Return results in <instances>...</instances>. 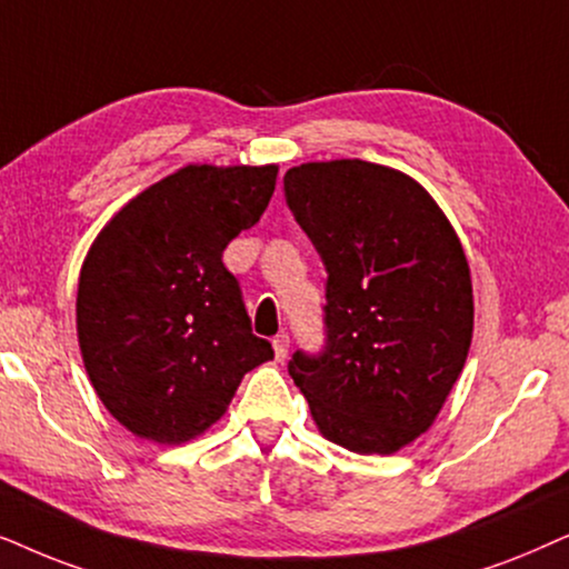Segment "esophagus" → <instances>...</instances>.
I'll use <instances>...</instances> for the list:
<instances>
[{
    "label": "esophagus",
    "instance_id": "1",
    "mask_svg": "<svg viewBox=\"0 0 569 569\" xmlns=\"http://www.w3.org/2000/svg\"><path fill=\"white\" fill-rule=\"evenodd\" d=\"M289 346H291L289 332H278V336L272 338V351H276L278 361H286V356H289Z\"/></svg>",
    "mask_w": 569,
    "mask_h": 569
}]
</instances>
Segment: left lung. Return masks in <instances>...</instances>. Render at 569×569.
Masks as SVG:
<instances>
[{"mask_svg":"<svg viewBox=\"0 0 569 569\" xmlns=\"http://www.w3.org/2000/svg\"><path fill=\"white\" fill-rule=\"evenodd\" d=\"M286 202L322 257L325 346L289 375L340 448L390 456L431 427L473 336L471 270L427 189L359 158L301 163Z\"/></svg>","mask_w":569,"mask_h":569,"instance_id":"8db88e82","label":"left lung"}]
</instances>
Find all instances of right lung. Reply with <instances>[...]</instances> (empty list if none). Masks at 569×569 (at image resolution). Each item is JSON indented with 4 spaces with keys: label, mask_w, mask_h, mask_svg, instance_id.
<instances>
[{
    "label": "right lung",
    "mask_w": 569,
    "mask_h": 569,
    "mask_svg": "<svg viewBox=\"0 0 569 569\" xmlns=\"http://www.w3.org/2000/svg\"><path fill=\"white\" fill-rule=\"evenodd\" d=\"M276 177L278 166H184L96 237L78 283L80 351L132 435L161 445L202 435L241 377L272 359L223 249L260 221Z\"/></svg>",
    "instance_id": "right-lung-1"
}]
</instances>
